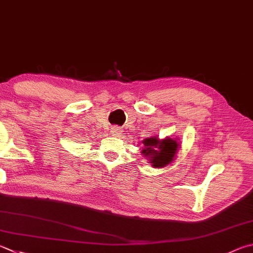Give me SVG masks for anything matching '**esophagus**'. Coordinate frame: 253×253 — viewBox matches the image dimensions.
Instances as JSON below:
<instances>
[{"mask_svg": "<svg viewBox=\"0 0 253 253\" xmlns=\"http://www.w3.org/2000/svg\"><path fill=\"white\" fill-rule=\"evenodd\" d=\"M121 132H122V129L118 126L112 127V134L113 135H119V134H121Z\"/></svg>", "mask_w": 253, "mask_h": 253, "instance_id": "esophagus-1", "label": "esophagus"}]
</instances>
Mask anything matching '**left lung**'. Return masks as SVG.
Listing matches in <instances>:
<instances>
[{"mask_svg": "<svg viewBox=\"0 0 253 253\" xmlns=\"http://www.w3.org/2000/svg\"><path fill=\"white\" fill-rule=\"evenodd\" d=\"M142 144L145 145L142 155L149 159L155 168H163L170 164L179 148V142L172 138L160 140L157 137H150L142 140Z\"/></svg>", "mask_w": 253, "mask_h": 253, "instance_id": "obj_1", "label": "left lung"}]
</instances>
